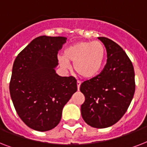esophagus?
<instances>
[{
    "label": "esophagus",
    "instance_id": "34e87169",
    "mask_svg": "<svg viewBox=\"0 0 147 147\" xmlns=\"http://www.w3.org/2000/svg\"><path fill=\"white\" fill-rule=\"evenodd\" d=\"M81 85V82L80 81H77V88H78V90H79Z\"/></svg>",
    "mask_w": 147,
    "mask_h": 147
}]
</instances>
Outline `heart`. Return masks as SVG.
I'll list each match as a JSON object with an SVG mask.
<instances>
[{
	"mask_svg": "<svg viewBox=\"0 0 147 147\" xmlns=\"http://www.w3.org/2000/svg\"><path fill=\"white\" fill-rule=\"evenodd\" d=\"M105 48L99 41H82L71 45L59 57L60 65L68 69L69 62H74V69L83 78H92L99 72L105 60Z\"/></svg>",
	"mask_w": 147,
	"mask_h": 147,
	"instance_id": "obj_1",
	"label": "heart"
}]
</instances>
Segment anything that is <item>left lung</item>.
Segmentation results:
<instances>
[{"label":"left lung","mask_w":147,"mask_h":147,"mask_svg":"<svg viewBox=\"0 0 147 147\" xmlns=\"http://www.w3.org/2000/svg\"><path fill=\"white\" fill-rule=\"evenodd\" d=\"M107 51V63L101 72L82 83L85 100L81 112L85 123L94 128L116 123L125 114L135 92L134 69L127 55L108 38L98 37Z\"/></svg>","instance_id":"left-lung-1"}]
</instances>
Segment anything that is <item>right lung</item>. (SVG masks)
<instances>
[{"mask_svg":"<svg viewBox=\"0 0 147 147\" xmlns=\"http://www.w3.org/2000/svg\"><path fill=\"white\" fill-rule=\"evenodd\" d=\"M63 36H40L32 40L16 58L10 82V94L17 114L37 131L59 124L63 107L77 91L72 76L56 74L58 51L66 42Z\"/></svg>","mask_w":147,"mask_h":147,"instance_id":"1","label":"right lung"}]
</instances>
